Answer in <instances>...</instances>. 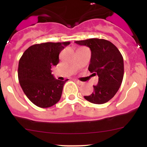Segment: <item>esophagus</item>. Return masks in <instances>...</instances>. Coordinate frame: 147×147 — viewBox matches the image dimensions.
Here are the masks:
<instances>
[{"label": "esophagus", "mask_w": 147, "mask_h": 147, "mask_svg": "<svg viewBox=\"0 0 147 147\" xmlns=\"http://www.w3.org/2000/svg\"><path fill=\"white\" fill-rule=\"evenodd\" d=\"M75 81H76V82L79 84V85H83L84 84V82H81V81H79V80H75Z\"/></svg>", "instance_id": "34e87169"}]
</instances>
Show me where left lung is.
Listing matches in <instances>:
<instances>
[{
    "label": "left lung",
    "mask_w": 147,
    "mask_h": 147,
    "mask_svg": "<svg viewBox=\"0 0 147 147\" xmlns=\"http://www.w3.org/2000/svg\"><path fill=\"white\" fill-rule=\"evenodd\" d=\"M91 50L88 70L99 77L98 84L93 86L90 95L84 98L92 104H102L114 97L122 84L124 77V60L117 47L111 41L102 38L76 41Z\"/></svg>",
    "instance_id": "1"
}]
</instances>
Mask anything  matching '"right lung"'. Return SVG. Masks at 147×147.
Instances as JSON below:
<instances>
[{
  "mask_svg": "<svg viewBox=\"0 0 147 147\" xmlns=\"http://www.w3.org/2000/svg\"><path fill=\"white\" fill-rule=\"evenodd\" d=\"M70 42L40 43L27 49L19 60L18 77L28 98L40 108L51 107L60 100L64 84L52 75L59 61V55Z\"/></svg>",
  "mask_w": 147,
  "mask_h": 147,
  "instance_id": "right-lung-1",
  "label": "right lung"
}]
</instances>
